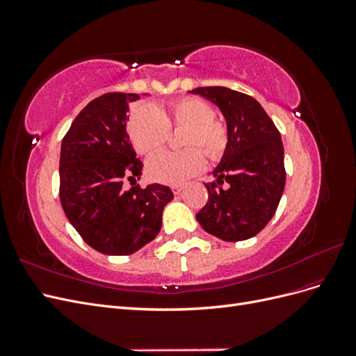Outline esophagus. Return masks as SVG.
Returning a JSON list of instances; mask_svg holds the SVG:
<instances>
[{"instance_id": "obj_1", "label": "esophagus", "mask_w": 356, "mask_h": 356, "mask_svg": "<svg viewBox=\"0 0 356 356\" xmlns=\"http://www.w3.org/2000/svg\"><path fill=\"white\" fill-rule=\"evenodd\" d=\"M184 190L182 186H172V191H174V195H181V191Z\"/></svg>"}]
</instances>
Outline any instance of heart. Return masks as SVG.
<instances>
[{
	"label": "heart",
	"mask_w": 356,
	"mask_h": 356,
	"mask_svg": "<svg viewBox=\"0 0 356 356\" xmlns=\"http://www.w3.org/2000/svg\"><path fill=\"white\" fill-rule=\"evenodd\" d=\"M213 106L200 98H179L165 110L141 105L134 111L127 124L131 141L139 154L152 156L166 145L170 129H184L181 152H165L148 161V175L163 184H182L203 170L204 154L218 160L227 148L229 131L224 122L215 118ZM201 149L199 150L198 148Z\"/></svg>",
	"instance_id": "obj_1"
}]
</instances>
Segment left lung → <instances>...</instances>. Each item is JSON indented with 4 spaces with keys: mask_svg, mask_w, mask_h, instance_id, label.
Returning a JSON list of instances; mask_svg holds the SVG:
<instances>
[{
    "mask_svg": "<svg viewBox=\"0 0 356 356\" xmlns=\"http://www.w3.org/2000/svg\"><path fill=\"white\" fill-rule=\"evenodd\" d=\"M190 93L217 105L229 131L227 148L213 170L217 181L204 184L209 196L196 218L204 232L222 241H246L266 227L282 197L286 174L281 134L250 95L222 86ZM224 181L227 189L219 187Z\"/></svg>",
    "mask_w": 356,
    "mask_h": 356,
    "instance_id": "1",
    "label": "left lung"
}]
</instances>
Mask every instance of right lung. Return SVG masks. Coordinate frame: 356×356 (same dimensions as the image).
Wrapping results in <instances>:
<instances>
[{
	"label": "right lung",
	"mask_w": 356,
	"mask_h": 356,
	"mask_svg": "<svg viewBox=\"0 0 356 356\" xmlns=\"http://www.w3.org/2000/svg\"><path fill=\"white\" fill-rule=\"evenodd\" d=\"M136 93H105L75 117L62 139L59 197L83 241L106 255H129L160 232L161 213L174 193L161 184L123 187L143 174L129 141V104Z\"/></svg>",
	"instance_id": "add662e5"
}]
</instances>
